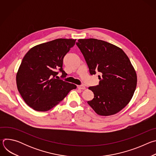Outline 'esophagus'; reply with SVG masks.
Segmentation results:
<instances>
[{"instance_id":"1","label":"esophagus","mask_w":156,"mask_h":156,"mask_svg":"<svg viewBox=\"0 0 156 156\" xmlns=\"http://www.w3.org/2000/svg\"><path fill=\"white\" fill-rule=\"evenodd\" d=\"M78 88L80 89V90H85L86 87L84 85H79L78 86Z\"/></svg>"}]
</instances>
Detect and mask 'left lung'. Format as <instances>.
<instances>
[{
	"label": "left lung",
	"instance_id": "1",
	"mask_svg": "<svg viewBox=\"0 0 156 156\" xmlns=\"http://www.w3.org/2000/svg\"><path fill=\"white\" fill-rule=\"evenodd\" d=\"M76 44L90 73H101L99 84L89 87L94 98L87 104L98 115L115 114L129 103L136 87V72L129 58L122 49L102 40L81 39Z\"/></svg>",
	"mask_w": 156,
	"mask_h": 156
}]
</instances>
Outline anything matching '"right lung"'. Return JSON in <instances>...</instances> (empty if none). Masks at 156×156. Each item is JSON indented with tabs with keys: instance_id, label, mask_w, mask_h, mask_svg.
Segmentation results:
<instances>
[{
	"instance_id": "right-lung-1",
	"label": "right lung",
	"mask_w": 156,
	"mask_h": 156,
	"mask_svg": "<svg viewBox=\"0 0 156 156\" xmlns=\"http://www.w3.org/2000/svg\"><path fill=\"white\" fill-rule=\"evenodd\" d=\"M76 40L57 39L39 44L25 55L16 74L18 90L28 105L46 112L62 101L76 86L63 80L65 55ZM62 73L61 79L57 76Z\"/></svg>"
}]
</instances>
